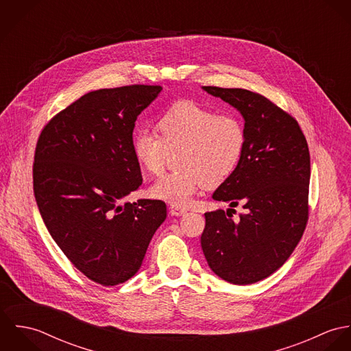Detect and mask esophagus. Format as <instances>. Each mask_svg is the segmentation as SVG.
<instances>
[{
    "instance_id": "1",
    "label": "esophagus",
    "mask_w": 351,
    "mask_h": 351,
    "mask_svg": "<svg viewBox=\"0 0 351 351\" xmlns=\"http://www.w3.org/2000/svg\"><path fill=\"white\" fill-rule=\"evenodd\" d=\"M185 212H186V208H184V206H178V205H171L170 206V213L174 215V216H181Z\"/></svg>"
}]
</instances>
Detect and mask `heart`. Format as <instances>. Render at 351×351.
<instances>
[{
    "mask_svg": "<svg viewBox=\"0 0 351 351\" xmlns=\"http://www.w3.org/2000/svg\"><path fill=\"white\" fill-rule=\"evenodd\" d=\"M159 132L142 131L134 136L132 151L139 166L159 176L170 154H176L180 171L166 174L151 188L154 197L173 205H189L206 185H217L238 167L245 147L246 131L232 113L213 109L191 100L177 101L158 119Z\"/></svg>",
    "mask_w": 351,
    "mask_h": 351,
    "instance_id": "heart-1",
    "label": "heart"
}]
</instances>
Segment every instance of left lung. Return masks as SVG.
Returning a JSON list of instances; mask_svg holds the SVG:
<instances>
[{
	"label": "left lung",
	"mask_w": 351,
	"mask_h": 351,
	"mask_svg": "<svg viewBox=\"0 0 351 351\" xmlns=\"http://www.w3.org/2000/svg\"><path fill=\"white\" fill-rule=\"evenodd\" d=\"M245 117L246 147L213 199L231 205L205 212L201 249L209 267L235 285L280 269L300 242L309 216L311 159L298 120L262 95L204 86ZM235 206L243 212L234 218Z\"/></svg>",
	"instance_id": "1"
}]
</instances>
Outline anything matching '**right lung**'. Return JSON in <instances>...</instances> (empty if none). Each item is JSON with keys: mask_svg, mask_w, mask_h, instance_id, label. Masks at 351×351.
I'll list each match as a JSON object with an SVG mask.
<instances>
[{"mask_svg": "<svg viewBox=\"0 0 351 351\" xmlns=\"http://www.w3.org/2000/svg\"><path fill=\"white\" fill-rule=\"evenodd\" d=\"M160 90L128 85L89 92L56 113L38 138L32 176L43 221L67 259L102 287L139 270L166 219L162 200L119 204L142 185L132 132Z\"/></svg>", "mask_w": 351, "mask_h": 351, "instance_id": "add662e5", "label": "right lung"}]
</instances>
